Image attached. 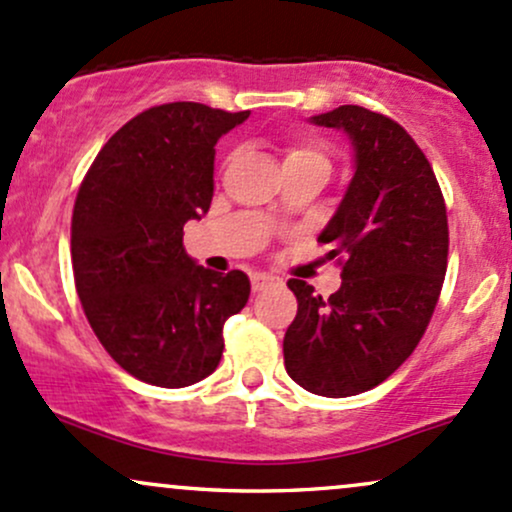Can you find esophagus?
<instances>
[{
	"instance_id": "34e87169",
	"label": "esophagus",
	"mask_w": 512,
	"mask_h": 512,
	"mask_svg": "<svg viewBox=\"0 0 512 512\" xmlns=\"http://www.w3.org/2000/svg\"><path fill=\"white\" fill-rule=\"evenodd\" d=\"M275 283H278V278H275V275H268V273H254V275H251V287H254V292L266 290V287H271Z\"/></svg>"
}]
</instances>
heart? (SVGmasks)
Returning a JSON list of instances; mask_svg holds the SVG:
<instances>
[{
  "label": "heart",
  "mask_w": 512,
  "mask_h": 512,
  "mask_svg": "<svg viewBox=\"0 0 512 512\" xmlns=\"http://www.w3.org/2000/svg\"><path fill=\"white\" fill-rule=\"evenodd\" d=\"M290 159H312V162H319L324 164L326 169H329V159H326V154L321 152L319 145H314V142H295L290 149H287V159L285 162H290Z\"/></svg>",
  "instance_id": "1"
}]
</instances>
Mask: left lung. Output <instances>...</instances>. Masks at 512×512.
Segmentation results:
<instances>
[{"label": "left lung", "mask_w": 512, "mask_h": 512, "mask_svg": "<svg viewBox=\"0 0 512 512\" xmlns=\"http://www.w3.org/2000/svg\"><path fill=\"white\" fill-rule=\"evenodd\" d=\"M341 130L353 179L321 229L343 254V283L324 300L292 278L297 317L287 326L285 370L319 396H355L387 380L413 353L447 271V210L426 154L392 118L338 106L309 118Z\"/></svg>", "instance_id": "1"}]
</instances>
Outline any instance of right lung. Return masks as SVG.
I'll use <instances>...</instances> for the list:
<instances>
[{
	"label": "right lung",
	"mask_w": 512,
	"mask_h": 512,
	"mask_svg": "<svg viewBox=\"0 0 512 512\" xmlns=\"http://www.w3.org/2000/svg\"><path fill=\"white\" fill-rule=\"evenodd\" d=\"M249 118L205 103L154 106L103 145L72 215V268L101 346L137 380L176 389L220 365L246 273L198 266L183 225L210 210L215 145Z\"/></svg>",
	"instance_id": "add662e5"
}]
</instances>
